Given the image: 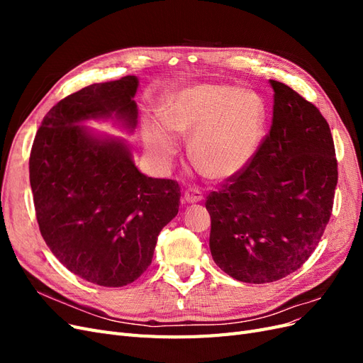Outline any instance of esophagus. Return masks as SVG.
<instances>
[{
    "instance_id": "1",
    "label": "esophagus",
    "mask_w": 363,
    "mask_h": 363,
    "mask_svg": "<svg viewBox=\"0 0 363 363\" xmlns=\"http://www.w3.org/2000/svg\"><path fill=\"white\" fill-rule=\"evenodd\" d=\"M184 201L186 203H189V204H194V203H200V201H203L204 200V196H203V194L200 192V191H196V189H189V191H186L184 192Z\"/></svg>"
}]
</instances>
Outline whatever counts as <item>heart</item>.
I'll use <instances>...</instances> for the list:
<instances>
[{
  "instance_id": "b5f03b06",
  "label": "heart",
  "mask_w": 363,
  "mask_h": 363,
  "mask_svg": "<svg viewBox=\"0 0 363 363\" xmlns=\"http://www.w3.org/2000/svg\"><path fill=\"white\" fill-rule=\"evenodd\" d=\"M160 124H148L144 147L159 169L177 155V133H192L191 156L215 180L242 172L256 157L267 124V104L251 89L200 83L171 92L159 111Z\"/></svg>"
}]
</instances>
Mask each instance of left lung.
<instances>
[{
    "label": "left lung",
    "instance_id": "1",
    "mask_svg": "<svg viewBox=\"0 0 363 363\" xmlns=\"http://www.w3.org/2000/svg\"><path fill=\"white\" fill-rule=\"evenodd\" d=\"M269 84V133L248 167L206 200L215 263L230 277L257 284L289 276L311 257L337 184L325 118L289 86Z\"/></svg>",
    "mask_w": 363,
    "mask_h": 363
}]
</instances>
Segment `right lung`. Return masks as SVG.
Listing matches in <instances>:
<instances>
[{
  "mask_svg": "<svg viewBox=\"0 0 363 363\" xmlns=\"http://www.w3.org/2000/svg\"><path fill=\"white\" fill-rule=\"evenodd\" d=\"M138 86V77L127 75L63 98L43 118L30 155L43 240L75 276L107 288L142 276L180 204L177 182L147 177L123 139L83 125L115 119L133 131Z\"/></svg>",
  "mask_w": 363,
  "mask_h": 363,
  "instance_id": "obj_1",
  "label": "right lung"
}]
</instances>
